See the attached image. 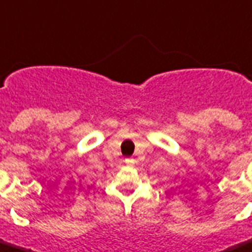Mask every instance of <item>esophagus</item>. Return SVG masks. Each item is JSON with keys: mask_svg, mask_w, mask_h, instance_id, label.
Instances as JSON below:
<instances>
[{"mask_svg": "<svg viewBox=\"0 0 252 252\" xmlns=\"http://www.w3.org/2000/svg\"><path fill=\"white\" fill-rule=\"evenodd\" d=\"M124 161H126V165H133V164H134V159L133 158H126V160H124Z\"/></svg>", "mask_w": 252, "mask_h": 252, "instance_id": "esophagus-1", "label": "esophagus"}]
</instances>
